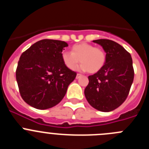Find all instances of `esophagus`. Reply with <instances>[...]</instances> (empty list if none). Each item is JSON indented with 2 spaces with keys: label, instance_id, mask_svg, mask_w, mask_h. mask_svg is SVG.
I'll use <instances>...</instances> for the list:
<instances>
[{
  "label": "esophagus",
  "instance_id": "34e87169",
  "mask_svg": "<svg viewBox=\"0 0 149 149\" xmlns=\"http://www.w3.org/2000/svg\"><path fill=\"white\" fill-rule=\"evenodd\" d=\"M81 74H77V76H76V78H77V79H78L79 77H81Z\"/></svg>",
  "mask_w": 149,
  "mask_h": 149
}]
</instances>
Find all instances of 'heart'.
<instances>
[{
    "instance_id": "b5f03b06",
    "label": "heart",
    "mask_w": 149,
    "mask_h": 149,
    "mask_svg": "<svg viewBox=\"0 0 149 149\" xmlns=\"http://www.w3.org/2000/svg\"><path fill=\"white\" fill-rule=\"evenodd\" d=\"M61 59L65 67L74 70L81 61L82 63L78 69L89 73H96L104 65L106 55L100 48L86 42L74 45L70 52L63 51Z\"/></svg>"
}]
</instances>
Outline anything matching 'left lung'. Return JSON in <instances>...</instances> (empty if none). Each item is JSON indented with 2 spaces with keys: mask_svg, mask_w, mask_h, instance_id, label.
Listing matches in <instances>:
<instances>
[{
  "mask_svg": "<svg viewBox=\"0 0 149 149\" xmlns=\"http://www.w3.org/2000/svg\"><path fill=\"white\" fill-rule=\"evenodd\" d=\"M93 42L106 52L103 67L88 77L84 94L91 106L102 112H110L122 104L134 81V71L130 53L114 41L97 39Z\"/></svg>",
  "mask_w": 149,
  "mask_h": 149,
  "instance_id": "obj_1",
  "label": "left lung"
}]
</instances>
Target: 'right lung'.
Instances as JSON below:
<instances>
[{"label":"right lung","instance_id":"add662e5","mask_svg":"<svg viewBox=\"0 0 149 149\" xmlns=\"http://www.w3.org/2000/svg\"><path fill=\"white\" fill-rule=\"evenodd\" d=\"M67 46L63 41L42 39L21 55L15 75L19 93L27 104L45 110L64 98L77 75L62 61V51Z\"/></svg>","mask_w":149,"mask_h":149}]
</instances>
